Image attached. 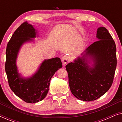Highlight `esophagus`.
<instances>
[{
	"label": "esophagus",
	"mask_w": 122,
	"mask_h": 122,
	"mask_svg": "<svg viewBox=\"0 0 122 122\" xmlns=\"http://www.w3.org/2000/svg\"><path fill=\"white\" fill-rule=\"evenodd\" d=\"M61 61H62L63 66H65L68 63V56H63L61 58Z\"/></svg>",
	"instance_id": "1"
}]
</instances>
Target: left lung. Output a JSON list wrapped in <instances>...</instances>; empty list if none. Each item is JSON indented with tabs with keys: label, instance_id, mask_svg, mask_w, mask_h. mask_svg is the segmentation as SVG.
Segmentation results:
<instances>
[{
	"label": "left lung",
	"instance_id": "obj_1",
	"mask_svg": "<svg viewBox=\"0 0 122 122\" xmlns=\"http://www.w3.org/2000/svg\"><path fill=\"white\" fill-rule=\"evenodd\" d=\"M96 36L98 41L88 46L81 57L66 66L71 93L83 101H95L109 89L117 66L116 46L109 31L100 27ZM88 57L93 61L92 67Z\"/></svg>",
	"mask_w": 122,
	"mask_h": 122
}]
</instances>
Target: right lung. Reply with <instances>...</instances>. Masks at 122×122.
<instances>
[{"mask_svg":"<svg viewBox=\"0 0 122 122\" xmlns=\"http://www.w3.org/2000/svg\"><path fill=\"white\" fill-rule=\"evenodd\" d=\"M36 36V29L27 21L24 22L14 31L6 49L5 69L10 88L16 96L29 103L38 102L46 97L51 77L62 67L59 58L44 60L31 77H21L16 65L18 52L24 43L31 41L30 38Z\"/></svg>","mask_w":122,"mask_h":122,"instance_id":"1","label":"right lung"}]
</instances>
